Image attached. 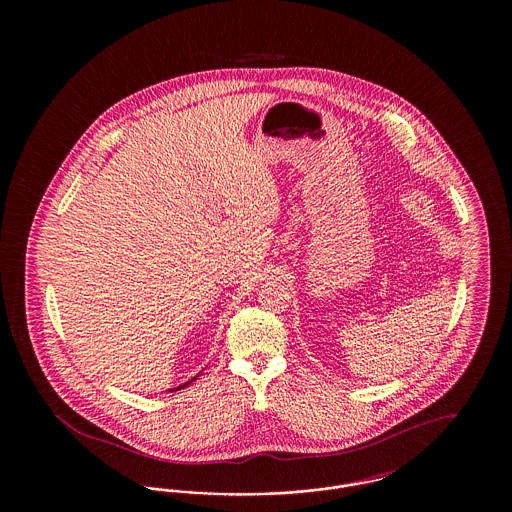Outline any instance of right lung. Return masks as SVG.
Returning a JSON list of instances; mask_svg holds the SVG:
<instances>
[{"instance_id": "1", "label": "right lung", "mask_w": 512, "mask_h": 512, "mask_svg": "<svg viewBox=\"0 0 512 512\" xmlns=\"http://www.w3.org/2000/svg\"><path fill=\"white\" fill-rule=\"evenodd\" d=\"M190 382H192V380H190ZM190 382H186V384H182V386H180V388H176V390H182V388H186V386H188V384H190ZM176 390H172V391H176Z\"/></svg>"}]
</instances>
